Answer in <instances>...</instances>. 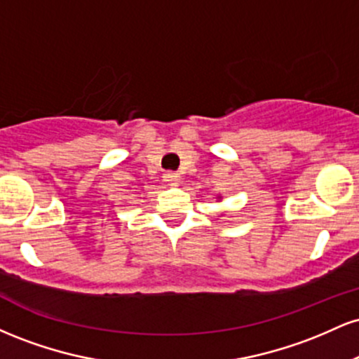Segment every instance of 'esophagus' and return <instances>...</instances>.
Instances as JSON below:
<instances>
[{
  "label": "esophagus",
  "instance_id": "esophagus-1",
  "mask_svg": "<svg viewBox=\"0 0 359 359\" xmlns=\"http://www.w3.org/2000/svg\"><path fill=\"white\" fill-rule=\"evenodd\" d=\"M163 180L168 184H177L180 180V175L177 174V172H165V174H163Z\"/></svg>",
  "mask_w": 359,
  "mask_h": 359
}]
</instances>
